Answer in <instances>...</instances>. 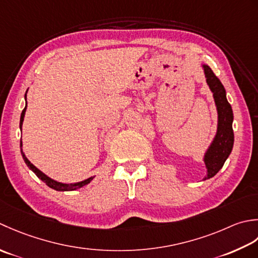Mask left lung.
<instances>
[{
  "mask_svg": "<svg viewBox=\"0 0 258 258\" xmlns=\"http://www.w3.org/2000/svg\"><path fill=\"white\" fill-rule=\"evenodd\" d=\"M206 77L207 85L214 94L215 103L218 112V127L217 134L215 136L212 145L205 155V165L207 168V176L204 180L214 177L222 169L226 159L228 158L234 145V131H233V110L226 98L225 88L219 79L215 76L213 70L206 64L203 66Z\"/></svg>",
  "mask_w": 258,
  "mask_h": 258,
  "instance_id": "left-lung-1",
  "label": "left lung"
}]
</instances>
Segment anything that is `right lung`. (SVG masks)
I'll return each mask as SVG.
<instances>
[{
	"instance_id": "add662e5",
	"label": "right lung",
	"mask_w": 258,
	"mask_h": 258,
	"mask_svg": "<svg viewBox=\"0 0 258 258\" xmlns=\"http://www.w3.org/2000/svg\"><path fill=\"white\" fill-rule=\"evenodd\" d=\"M25 98H26V94H25ZM25 110H26V106H25V108L23 109L22 113H21V119H20V128H21V129H22V123H23V120H24ZM20 147H21V154H22V157H23V159H24V161H25V164L28 165V167L30 168V169L32 170V171L35 173V175L40 178V179H41L42 181L45 182V185H48V186H49L50 188H52V189H55V190H57V191H69V190H75V189L81 188V187H83V186L88 185V183L90 182V181L93 179V177H90V178H88V179H86V180H83V181H81V182L72 183V185H67V183L57 182V181H55V180H53V179H51L50 177H48L46 175H44V173L42 172L41 170H39L38 168H36L34 165L31 164V162L29 161V159L26 158V157H25V156H24V154H23V151H22V140L20 141Z\"/></svg>"
}]
</instances>
